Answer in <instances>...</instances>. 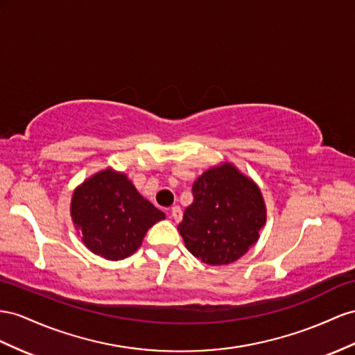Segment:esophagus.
<instances>
[{
	"label": "esophagus",
	"mask_w": 355,
	"mask_h": 355,
	"mask_svg": "<svg viewBox=\"0 0 355 355\" xmlns=\"http://www.w3.org/2000/svg\"><path fill=\"white\" fill-rule=\"evenodd\" d=\"M171 217L174 219L175 222H180L181 217H183V211H181V208L177 205V207H172L171 210Z\"/></svg>",
	"instance_id": "1"
}]
</instances>
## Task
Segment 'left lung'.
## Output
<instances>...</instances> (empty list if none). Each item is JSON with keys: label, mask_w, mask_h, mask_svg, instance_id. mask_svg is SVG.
Returning <instances> with one entry per match:
<instances>
[{"label": "left lung", "mask_w": 355, "mask_h": 355, "mask_svg": "<svg viewBox=\"0 0 355 355\" xmlns=\"http://www.w3.org/2000/svg\"><path fill=\"white\" fill-rule=\"evenodd\" d=\"M190 204L178 225L187 250L208 266L240 259L259 239L267 207L259 186L231 162L199 175Z\"/></svg>", "instance_id": "8db88e82"}]
</instances>
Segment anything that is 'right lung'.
Wrapping results in <instances>:
<instances>
[{
    "label": "right lung",
    "instance_id": "obj_1",
    "mask_svg": "<svg viewBox=\"0 0 355 355\" xmlns=\"http://www.w3.org/2000/svg\"><path fill=\"white\" fill-rule=\"evenodd\" d=\"M70 216L85 248L109 261L133 255L151 226L165 219L124 172L111 166L75 189Z\"/></svg>",
    "mask_w": 355,
    "mask_h": 355
}]
</instances>
